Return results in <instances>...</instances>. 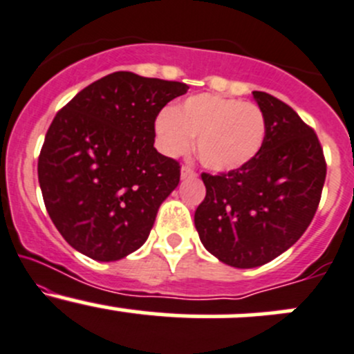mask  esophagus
<instances>
[{"label":"esophagus","instance_id":"obj_1","mask_svg":"<svg viewBox=\"0 0 354 354\" xmlns=\"http://www.w3.org/2000/svg\"><path fill=\"white\" fill-rule=\"evenodd\" d=\"M193 178H196V173L193 171V167L189 166L181 167V180H193Z\"/></svg>","mask_w":354,"mask_h":354}]
</instances>
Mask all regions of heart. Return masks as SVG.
Instances as JSON below:
<instances>
[{"label": "heart", "instance_id": "obj_1", "mask_svg": "<svg viewBox=\"0 0 354 354\" xmlns=\"http://www.w3.org/2000/svg\"><path fill=\"white\" fill-rule=\"evenodd\" d=\"M154 130L166 156L187 154L196 137L200 162L214 173H229L248 166L261 152L266 118L254 103L205 93L162 110Z\"/></svg>", "mask_w": 354, "mask_h": 354}]
</instances>
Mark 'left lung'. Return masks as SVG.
Masks as SVG:
<instances>
[{"instance_id": "obj_1", "label": "left lung", "mask_w": 354, "mask_h": 354, "mask_svg": "<svg viewBox=\"0 0 354 354\" xmlns=\"http://www.w3.org/2000/svg\"><path fill=\"white\" fill-rule=\"evenodd\" d=\"M252 96L266 118L261 152L241 169L203 173L207 195L195 212L207 251L243 270L266 265L300 239L326 181L324 152L314 130L274 96Z\"/></svg>"}]
</instances>
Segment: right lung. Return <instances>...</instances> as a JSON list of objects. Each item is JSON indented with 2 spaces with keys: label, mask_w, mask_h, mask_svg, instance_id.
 I'll use <instances>...</instances> for the list:
<instances>
[{
  "label": "right lung",
  "mask_w": 354,
  "mask_h": 354,
  "mask_svg": "<svg viewBox=\"0 0 354 354\" xmlns=\"http://www.w3.org/2000/svg\"><path fill=\"white\" fill-rule=\"evenodd\" d=\"M188 86L118 71L81 89L52 120L39 156L44 203L61 236L96 261L147 241L180 165L154 147V122Z\"/></svg>",
  "instance_id": "right-lung-1"
}]
</instances>
